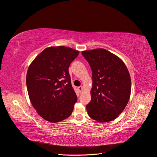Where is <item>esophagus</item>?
<instances>
[{"instance_id":"esophagus-1","label":"esophagus","mask_w":157,"mask_h":157,"mask_svg":"<svg viewBox=\"0 0 157 157\" xmlns=\"http://www.w3.org/2000/svg\"><path fill=\"white\" fill-rule=\"evenodd\" d=\"M78 91H79L80 93H82V90H83V87L82 86H79L78 88Z\"/></svg>"}]
</instances>
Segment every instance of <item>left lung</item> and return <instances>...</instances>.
<instances>
[{
    "instance_id": "8db88e82",
    "label": "left lung",
    "mask_w": 157,
    "mask_h": 157,
    "mask_svg": "<svg viewBox=\"0 0 157 157\" xmlns=\"http://www.w3.org/2000/svg\"><path fill=\"white\" fill-rule=\"evenodd\" d=\"M82 54L92 71L88 115L98 122L115 120L124 111L130 97L131 78L122 60L103 48L85 50Z\"/></svg>"
}]
</instances>
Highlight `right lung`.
Listing matches in <instances>:
<instances>
[{
  "instance_id": "1",
  "label": "right lung",
  "mask_w": 157,
  "mask_h": 157,
  "mask_svg": "<svg viewBox=\"0 0 157 157\" xmlns=\"http://www.w3.org/2000/svg\"><path fill=\"white\" fill-rule=\"evenodd\" d=\"M79 52L63 46L46 48L32 61L26 84L31 103L44 120L58 122L72 113L77 97L69 73Z\"/></svg>"
}]
</instances>
